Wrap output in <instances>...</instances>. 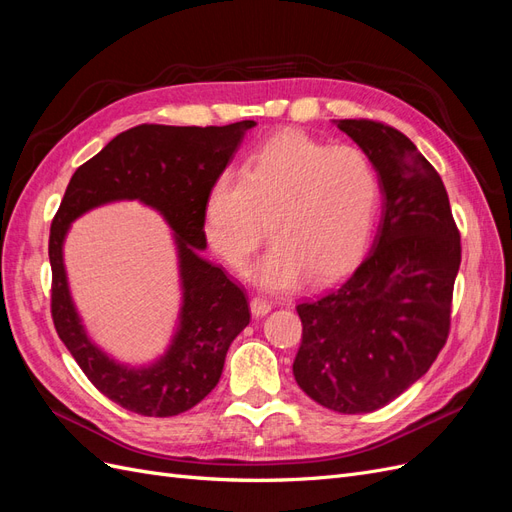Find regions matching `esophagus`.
<instances>
[{"mask_svg":"<svg viewBox=\"0 0 512 512\" xmlns=\"http://www.w3.org/2000/svg\"><path fill=\"white\" fill-rule=\"evenodd\" d=\"M250 309H252V316L260 318V316H265V314L271 312V303L267 299H262V297H254L250 301Z\"/></svg>","mask_w":512,"mask_h":512,"instance_id":"obj_1","label":"esophagus"}]
</instances>
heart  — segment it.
<instances>
[{"label": "heart", "instance_id": "1", "mask_svg": "<svg viewBox=\"0 0 512 512\" xmlns=\"http://www.w3.org/2000/svg\"><path fill=\"white\" fill-rule=\"evenodd\" d=\"M380 198L376 168L361 149L331 147L303 130L267 138L243 170L213 179L203 228L211 250L239 269L267 237L271 250L250 269L271 290L333 282L365 252Z\"/></svg>", "mask_w": 512, "mask_h": 512}]
</instances>
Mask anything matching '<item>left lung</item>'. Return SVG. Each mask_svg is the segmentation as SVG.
<instances>
[{
	"label": "left lung",
	"mask_w": 512,
	"mask_h": 512,
	"mask_svg": "<svg viewBox=\"0 0 512 512\" xmlns=\"http://www.w3.org/2000/svg\"><path fill=\"white\" fill-rule=\"evenodd\" d=\"M337 126L378 170L384 213L348 280L297 305L303 337L292 374L316 404L363 414L391 404L438 359L461 237L438 170L406 134L374 119Z\"/></svg>",
	"instance_id": "1"
}]
</instances>
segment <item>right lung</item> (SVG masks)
I'll list each match as a JSON object with an SVG mask.
<instances>
[{
	"label": "right lung",
	"instance_id": "obj_1",
	"mask_svg": "<svg viewBox=\"0 0 512 512\" xmlns=\"http://www.w3.org/2000/svg\"><path fill=\"white\" fill-rule=\"evenodd\" d=\"M252 126L256 123L250 119L220 128L141 123L76 168L61 198L49 237L53 324L89 382L121 408L160 418L188 412L220 382L232 339L250 324L243 288L222 267L200 258L198 250L207 245V192ZM121 197H138L163 211L178 235L182 260V327L163 359L145 370L121 368L88 342L73 312L60 258L69 222Z\"/></svg>",
	"mask_w": 512,
	"mask_h": 512
}]
</instances>
